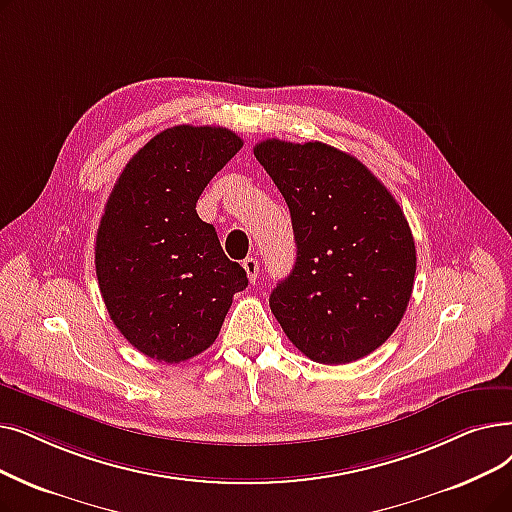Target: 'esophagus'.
I'll return each mask as SVG.
<instances>
[{
    "instance_id": "34e87169",
    "label": "esophagus",
    "mask_w": 512,
    "mask_h": 512,
    "mask_svg": "<svg viewBox=\"0 0 512 512\" xmlns=\"http://www.w3.org/2000/svg\"><path fill=\"white\" fill-rule=\"evenodd\" d=\"M242 268H244V272H247L249 282L255 284V280L259 276V263H257V259L255 257H247V259L242 261Z\"/></svg>"
}]
</instances>
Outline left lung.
Returning <instances> with one entry per match:
<instances>
[{
  "label": "left lung",
  "mask_w": 512,
  "mask_h": 512,
  "mask_svg": "<svg viewBox=\"0 0 512 512\" xmlns=\"http://www.w3.org/2000/svg\"><path fill=\"white\" fill-rule=\"evenodd\" d=\"M253 152L284 196L297 242L272 314L309 360L364 358L393 335L412 295L416 249L402 207L335 146L272 138Z\"/></svg>",
  "instance_id": "8db88e82"
}]
</instances>
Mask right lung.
<instances>
[{"label": "right lung", "mask_w": 512, "mask_h": 512, "mask_svg": "<svg viewBox=\"0 0 512 512\" xmlns=\"http://www.w3.org/2000/svg\"><path fill=\"white\" fill-rule=\"evenodd\" d=\"M240 148L226 127H169L133 154L108 196L96 234L100 293L121 335L152 360L180 364L211 347L249 284L196 213Z\"/></svg>", "instance_id": "obj_1"}]
</instances>
